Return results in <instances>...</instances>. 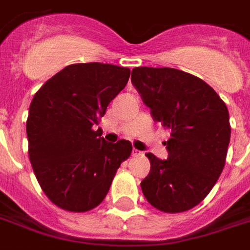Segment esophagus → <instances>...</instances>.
<instances>
[{"mask_svg":"<svg viewBox=\"0 0 250 250\" xmlns=\"http://www.w3.org/2000/svg\"><path fill=\"white\" fill-rule=\"evenodd\" d=\"M132 155H133V157H137V155H141V151H140V150H137V149H133Z\"/></svg>","mask_w":250,"mask_h":250,"instance_id":"obj_1","label":"esophagus"}]
</instances>
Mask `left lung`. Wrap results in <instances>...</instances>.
Wrapping results in <instances>:
<instances>
[{"label":"left lung","mask_w":250,"mask_h":250,"mask_svg":"<svg viewBox=\"0 0 250 250\" xmlns=\"http://www.w3.org/2000/svg\"><path fill=\"white\" fill-rule=\"evenodd\" d=\"M132 84L154 121L171 130L167 159L147 153L150 172L141 188L162 212L188 211L219 179L230 140L227 105L207 83L181 69L137 67Z\"/></svg>","instance_id":"obj_1"}]
</instances>
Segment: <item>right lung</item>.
Masks as SVG:
<instances>
[{
	"instance_id": "1",
	"label": "right lung",
	"mask_w": 250,
	"mask_h": 250,
	"mask_svg": "<svg viewBox=\"0 0 250 250\" xmlns=\"http://www.w3.org/2000/svg\"><path fill=\"white\" fill-rule=\"evenodd\" d=\"M130 69L104 63H79L47 80L30 104L26 133L34 174L43 192L62 209L85 212L109 191L132 144L101 137L100 118L123 91Z\"/></svg>"
}]
</instances>
